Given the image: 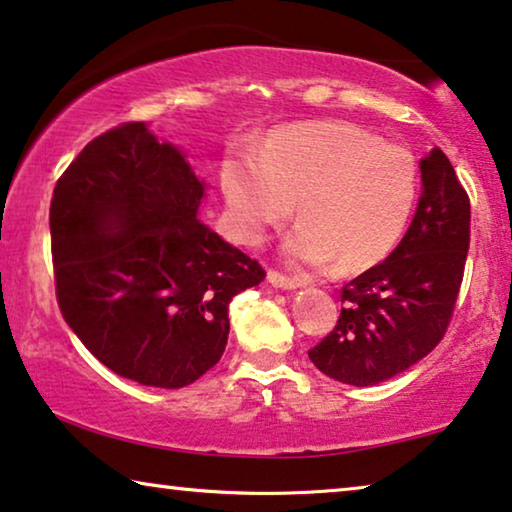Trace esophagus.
I'll return each mask as SVG.
<instances>
[{"label": "esophagus", "mask_w": 512, "mask_h": 512, "mask_svg": "<svg viewBox=\"0 0 512 512\" xmlns=\"http://www.w3.org/2000/svg\"><path fill=\"white\" fill-rule=\"evenodd\" d=\"M266 278H269V283L273 287H280V290H294V287H301V280L299 278L285 276V273H280L276 269H269V273H266Z\"/></svg>", "instance_id": "1"}]
</instances>
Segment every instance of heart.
I'll return each mask as SVG.
<instances>
[{
	"label": "heart",
	"mask_w": 512,
	"mask_h": 512,
	"mask_svg": "<svg viewBox=\"0 0 512 512\" xmlns=\"http://www.w3.org/2000/svg\"><path fill=\"white\" fill-rule=\"evenodd\" d=\"M229 218L257 243L283 225L297 201L299 227L285 255L338 271L376 264L397 246L417 199V160L352 122H301L271 132L253 150H232L220 167Z\"/></svg>",
	"instance_id": "obj_1"
}]
</instances>
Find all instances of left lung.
I'll use <instances>...</instances> for the list:
<instances>
[{
    "mask_svg": "<svg viewBox=\"0 0 512 512\" xmlns=\"http://www.w3.org/2000/svg\"><path fill=\"white\" fill-rule=\"evenodd\" d=\"M422 197L392 255L341 290L336 327L308 350L325 376L378 385L441 343L464 278L471 201L441 148L420 160Z\"/></svg>",
    "mask_w": 512,
    "mask_h": 512,
    "instance_id": "1",
    "label": "left lung"
}]
</instances>
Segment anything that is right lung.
<instances>
[{"label": "right lung", "mask_w": 512, "mask_h": 512, "mask_svg": "<svg viewBox=\"0 0 512 512\" xmlns=\"http://www.w3.org/2000/svg\"><path fill=\"white\" fill-rule=\"evenodd\" d=\"M204 183L181 150L143 122L99 134L57 178L50 199L62 318L104 366L176 390L220 362L229 301L264 269L197 211Z\"/></svg>", "instance_id": "right-lung-1"}]
</instances>
